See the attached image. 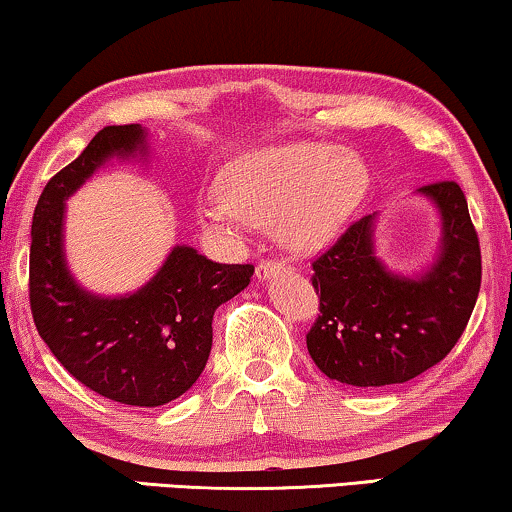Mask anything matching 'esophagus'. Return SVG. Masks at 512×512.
Instances as JSON below:
<instances>
[{
    "label": "esophagus",
    "instance_id": "esophagus-1",
    "mask_svg": "<svg viewBox=\"0 0 512 512\" xmlns=\"http://www.w3.org/2000/svg\"><path fill=\"white\" fill-rule=\"evenodd\" d=\"M282 270H286V263H282V261H261L256 265V277L270 279V277L279 275Z\"/></svg>",
    "mask_w": 512,
    "mask_h": 512
}]
</instances>
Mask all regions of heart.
<instances>
[{"label": "heart", "mask_w": 512, "mask_h": 512, "mask_svg": "<svg viewBox=\"0 0 512 512\" xmlns=\"http://www.w3.org/2000/svg\"><path fill=\"white\" fill-rule=\"evenodd\" d=\"M368 188V167L352 151L319 142L268 144L223 167L221 193L202 198L200 216L221 233L272 223L286 249L312 254L335 240Z\"/></svg>", "instance_id": "1"}]
</instances>
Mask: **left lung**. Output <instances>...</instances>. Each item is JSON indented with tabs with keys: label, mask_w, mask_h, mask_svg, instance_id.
<instances>
[{
	"label": "left lung",
	"mask_w": 512,
	"mask_h": 512,
	"mask_svg": "<svg viewBox=\"0 0 512 512\" xmlns=\"http://www.w3.org/2000/svg\"><path fill=\"white\" fill-rule=\"evenodd\" d=\"M417 193L443 223L436 261L422 275H398L377 258L375 214L352 223L312 263L321 314L307 352L331 380L363 389L408 382L443 361L471 319L482 261L466 195L454 181Z\"/></svg>",
	"instance_id": "left-lung-1"
}]
</instances>
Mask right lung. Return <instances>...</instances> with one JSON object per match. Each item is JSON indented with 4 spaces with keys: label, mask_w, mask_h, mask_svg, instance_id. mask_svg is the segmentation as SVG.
<instances>
[{
    "label": "right lung",
    "mask_w": 512,
    "mask_h": 512,
    "mask_svg": "<svg viewBox=\"0 0 512 512\" xmlns=\"http://www.w3.org/2000/svg\"><path fill=\"white\" fill-rule=\"evenodd\" d=\"M146 153L142 125H107L48 181L32 219L30 305L41 340L69 375L116 403L156 408L205 370L216 307L247 289L254 265L214 263L181 244L128 296L102 298L76 284L62 249L65 200L109 158Z\"/></svg>",
    "instance_id": "1"
}]
</instances>
